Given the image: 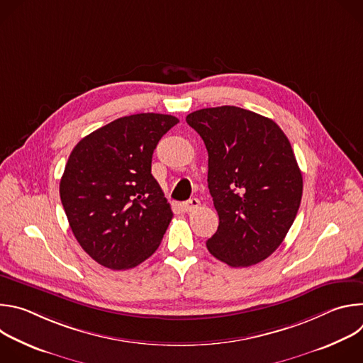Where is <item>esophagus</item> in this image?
Segmentation results:
<instances>
[{"label": "esophagus", "mask_w": 363, "mask_h": 363, "mask_svg": "<svg viewBox=\"0 0 363 363\" xmlns=\"http://www.w3.org/2000/svg\"><path fill=\"white\" fill-rule=\"evenodd\" d=\"M199 205H201L199 199H196V198H191V199H188V201H185V202L182 203V208H184V211L191 213V211H195Z\"/></svg>", "instance_id": "obj_1"}]
</instances>
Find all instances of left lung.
Instances as JSON below:
<instances>
[{
    "instance_id": "obj_1",
    "label": "left lung",
    "mask_w": 363,
    "mask_h": 363,
    "mask_svg": "<svg viewBox=\"0 0 363 363\" xmlns=\"http://www.w3.org/2000/svg\"><path fill=\"white\" fill-rule=\"evenodd\" d=\"M208 150V188L218 213L208 251L231 267L272 255L289 233L303 178L291 145L276 122L237 106L186 116Z\"/></svg>"
}]
</instances>
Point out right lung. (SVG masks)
I'll list each match as a JSON object with an SVG mask.
<instances>
[{
    "label": "right lung",
    "mask_w": 363,
    "mask_h": 363,
    "mask_svg": "<svg viewBox=\"0 0 363 363\" xmlns=\"http://www.w3.org/2000/svg\"><path fill=\"white\" fill-rule=\"evenodd\" d=\"M178 122L161 113L119 118L72 150L60 198L76 240L99 264L132 269L160 247L174 214L150 174L152 155Z\"/></svg>",
    "instance_id": "obj_1"
}]
</instances>
